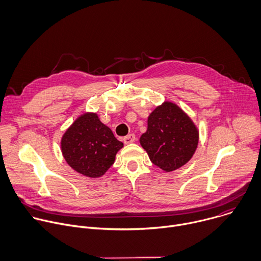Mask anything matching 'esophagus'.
I'll use <instances>...</instances> for the list:
<instances>
[{
    "label": "esophagus",
    "mask_w": 261,
    "mask_h": 261,
    "mask_svg": "<svg viewBox=\"0 0 261 261\" xmlns=\"http://www.w3.org/2000/svg\"><path fill=\"white\" fill-rule=\"evenodd\" d=\"M123 140H124V142H125L126 144H128V143L134 142V141L136 140V137H135L134 134H128L127 136H125V137L123 138Z\"/></svg>",
    "instance_id": "1"
}]
</instances>
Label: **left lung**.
<instances>
[{
  "label": "left lung",
  "mask_w": 261,
  "mask_h": 261,
  "mask_svg": "<svg viewBox=\"0 0 261 261\" xmlns=\"http://www.w3.org/2000/svg\"><path fill=\"white\" fill-rule=\"evenodd\" d=\"M198 139V129L190 117L176 104L165 101L148 116L147 129L139 141L150 160L169 172L192 158Z\"/></svg>",
  "instance_id": "obj_1"
}]
</instances>
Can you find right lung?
<instances>
[{
  "label": "right lung",
  "mask_w": 261,
  "mask_h": 261,
  "mask_svg": "<svg viewBox=\"0 0 261 261\" xmlns=\"http://www.w3.org/2000/svg\"><path fill=\"white\" fill-rule=\"evenodd\" d=\"M124 146L95 113H85L61 139L62 154L71 168L89 177L102 176Z\"/></svg>",
  "instance_id": "right-lung-1"
}]
</instances>
